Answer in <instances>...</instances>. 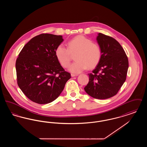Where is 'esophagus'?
<instances>
[{
  "mask_svg": "<svg viewBox=\"0 0 147 147\" xmlns=\"http://www.w3.org/2000/svg\"><path fill=\"white\" fill-rule=\"evenodd\" d=\"M78 75V74H71V76L72 77H77Z\"/></svg>",
  "mask_w": 147,
  "mask_h": 147,
  "instance_id": "esophagus-1",
  "label": "esophagus"
}]
</instances>
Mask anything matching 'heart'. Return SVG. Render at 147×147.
I'll return each instance as SVG.
<instances>
[{
  "mask_svg": "<svg viewBox=\"0 0 147 147\" xmlns=\"http://www.w3.org/2000/svg\"><path fill=\"white\" fill-rule=\"evenodd\" d=\"M68 49L63 44L59 45L55 49V56L58 62L64 67L69 66L71 55H75L76 61L71 64L68 70L73 73H80L88 67H96L101 58V49L99 45L83 35H78L67 43Z\"/></svg>",
  "mask_w": 147,
  "mask_h": 147,
  "instance_id": "heart-1",
  "label": "heart"
}]
</instances>
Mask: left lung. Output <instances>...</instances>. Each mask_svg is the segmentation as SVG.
Segmentation results:
<instances>
[{"label": "left lung", "instance_id": "obj_1", "mask_svg": "<svg viewBox=\"0 0 147 147\" xmlns=\"http://www.w3.org/2000/svg\"><path fill=\"white\" fill-rule=\"evenodd\" d=\"M101 58L84 88L91 97L106 99L115 96L126 81L128 60L121 45L111 37L98 33L96 37Z\"/></svg>", "mask_w": 147, "mask_h": 147}]
</instances>
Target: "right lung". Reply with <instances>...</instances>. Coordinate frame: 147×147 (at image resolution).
I'll use <instances>...</instances> for the list:
<instances>
[{
	"label": "right lung",
	"instance_id": "right-lung-1",
	"mask_svg": "<svg viewBox=\"0 0 147 147\" xmlns=\"http://www.w3.org/2000/svg\"><path fill=\"white\" fill-rule=\"evenodd\" d=\"M63 41L61 35L36 36L24 46L16 59L18 86L34 102L46 104L55 100L71 78L55 56L56 47Z\"/></svg>",
	"mask_w": 147,
	"mask_h": 147
}]
</instances>
